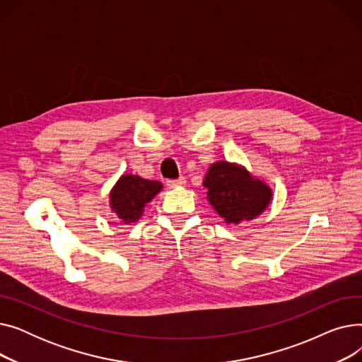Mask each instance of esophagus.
Returning <instances> with one entry per match:
<instances>
[{
	"mask_svg": "<svg viewBox=\"0 0 362 362\" xmlns=\"http://www.w3.org/2000/svg\"><path fill=\"white\" fill-rule=\"evenodd\" d=\"M185 185H186L185 177H179V179H175V180H167V186H168V189H175V187L185 186Z\"/></svg>",
	"mask_w": 362,
	"mask_h": 362,
	"instance_id": "34e87169",
	"label": "esophagus"
}]
</instances>
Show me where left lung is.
<instances>
[{"label":"left lung","instance_id":"left-lung-1","mask_svg":"<svg viewBox=\"0 0 362 362\" xmlns=\"http://www.w3.org/2000/svg\"><path fill=\"white\" fill-rule=\"evenodd\" d=\"M204 186L206 187V199L218 216L226 223L233 224L255 218L273 198L267 183L252 177L246 168L227 161L210 165Z\"/></svg>","mask_w":362,"mask_h":362}]
</instances>
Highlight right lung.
<instances>
[{"label": "right lung", "mask_w": 362, "mask_h": 362, "mask_svg": "<svg viewBox=\"0 0 362 362\" xmlns=\"http://www.w3.org/2000/svg\"><path fill=\"white\" fill-rule=\"evenodd\" d=\"M163 189L156 180H146L136 175H123L110 192L111 211L117 218L130 224L141 218L144 208Z\"/></svg>", "instance_id": "add662e5"}]
</instances>
